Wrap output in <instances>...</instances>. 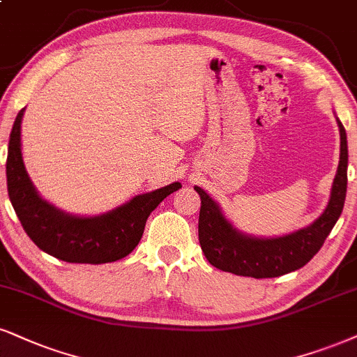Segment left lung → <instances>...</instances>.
Listing matches in <instances>:
<instances>
[{
    "label": "left lung",
    "mask_w": 357,
    "mask_h": 357,
    "mask_svg": "<svg viewBox=\"0 0 357 357\" xmlns=\"http://www.w3.org/2000/svg\"><path fill=\"white\" fill-rule=\"evenodd\" d=\"M341 153L328 206L310 227L276 238H257L236 230L222 213L217 202L204 188L195 187L202 206L199 240L210 265L222 271L252 278H276L305 266L323 246L342 212L347 188V140L337 119Z\"/></svg>",
    "instance_id": "1"
}]
</instances>
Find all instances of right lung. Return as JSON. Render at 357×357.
<instances>
[{
    "label": "right lung",
    "mask_w": 357,
    "mask_h": 357,
    "mask_svg": "<svg viewBox=\"0 0 357 357\" xmlns=\"http://www.w3.org/2000/svg\"><path fill=\"white\" fill-rule=\"evenodd\" d=\"M17 112L10 134L6 160L8 195L21 225L38 248L68 263H111L124 258L139 245L149 215L180 183L134 197L112 212L98 217H76L56 208L39 195L21 153V119Z\"/></svg>",
    "instance_id": "add662e5"
}]
</instances>
